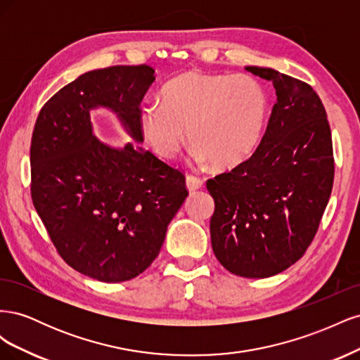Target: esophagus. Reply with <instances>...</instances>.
<instances>
[{
	"instance_id": "obj_1",
	"label": "esophagus",
	"mask_w": 360,
	"mask_h": 360,
	"mask_svg": "<svg viewBox=\"0 0 360 360\" xmlns=\"http://www.w3.org/2000/svg\"><path fill=\"white\" fill-rule=\"evenodd\" d=\"M202 184H204V180L197 177V176H188L186 177V188H188L189 192H195V191L201 189Z\"/></svg>"
}]
</instances>
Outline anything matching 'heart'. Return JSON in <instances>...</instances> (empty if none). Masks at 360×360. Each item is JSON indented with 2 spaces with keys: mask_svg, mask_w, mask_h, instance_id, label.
Returning a JSON list of instances; mask_svg holds the SVG:
<instances>
[{
  "mask_svg": "<svg viewBox=\"0 0 360 360\" xmlns=\"http://www.w3.org/2000/svg\"><path fill=\"white\" fill-rule=\"evenodd\" d=\"M160 106L138 111V129L163 160L179 156L186 134L198 162L233 168L259 143L269 112L267 94L250 76L184 72L163 86Z\"/></svg>",
  "mask_w": 360,
  "mask_h": 360,
  "instance_id": "heart-1",
  "label": "heart"
}]
</instances>
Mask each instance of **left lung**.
Returning <instances> with one entry per match:
<instances>
[{
  "label": "left lung",
  "mask_w": 360,
  "mask_h": 360,
  "mask_svg": "<svg viewBox=\"0 0 360 360\" xmlns=\"http://www.w3.org/2000/svg\"><path fill=\"white\" fill-rule=\"evenodd\" d=\"M274 82L276 103L254 155L207 180L214 200L212 248L243 278H269L302 258L333 186L332 134L319 94L275 69L248 66Z\"/></svg>",
  "instance_id": "left-lung-1"
}]
</instances>
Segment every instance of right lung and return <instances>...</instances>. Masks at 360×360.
<instances>
[{"label":"right lung","instance_id":"add662e5","mask_svg":"<svg viewBox=\"0 0 360 360\" xmlns=\"http://www.w3.org/2000/svg\"><path fill=\"white\" fill-rule=\"evenodd\" d=\"M155 79L146 64L86 72L51 97L32 132V204L61 258L102 282L143 274L189 195L183 174L148 150L94 135L90 112L105 108L143 143L139 103Z\"/></svg>","mask_w":360,"mask_h":360}]
</instances>
